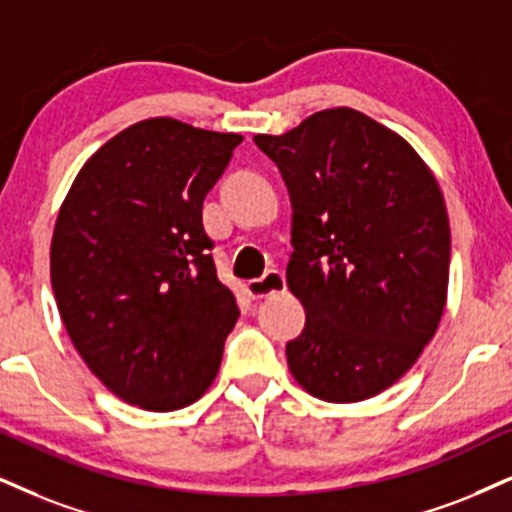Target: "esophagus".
Segmentation results:
<instances>
[{"label": "esophagus", "instance_id": "34e87169", "mask_svg": "<svg viewBox=\"0 0 512 512\" xmlns=\"http://www.w3.org/2000/svg\"><path fill=\"white\" fill-rule=\"evenodd\" d=\"M285 287H287L285 275H282L280 270H268V273L258 277V280L246 282V294H249L251 299H263V296L282 292Z\"/></svg>", "mask_w": 512, "mask_h": 512}]
</instances>
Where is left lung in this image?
<instances>
[{
  "label": "left lung",
  "mask_w": 512,
  "mask_h": 512,
  "mask_svg": "<svg viewBox=\"0 0 512 512\" xmlns=\"http://www.w3.org/2000/svg\"><path fill=\"white\" fill-rule=\"evenodd\" d=\"M292 201L287 285L306 325L287 363L308 394L370 399L401 380L437 332L451 230L413 147L361 111L325 109L285 135H256Z\"/></svg>",
  "instance_id": "obj_1"
}]
</instances>
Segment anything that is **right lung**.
Segmentation results:
<instances>
[{"label": "right lung", "mask_w": 512, "mask_h": 512, "mask_svg": "<svg viewBox=\"0 0 512 512\" xmlns=\"http://www.w3.org/2000/svg\"><path fill=\"white\" fill-rule=\"evenodd\" d=\"M242 135L140 121L82 166L56 218L52 287L82 361L118 399L178 410L213 382L235 294L201 208Z\"/></svg>", "instance_id": "obj_1"}]
</instances>
